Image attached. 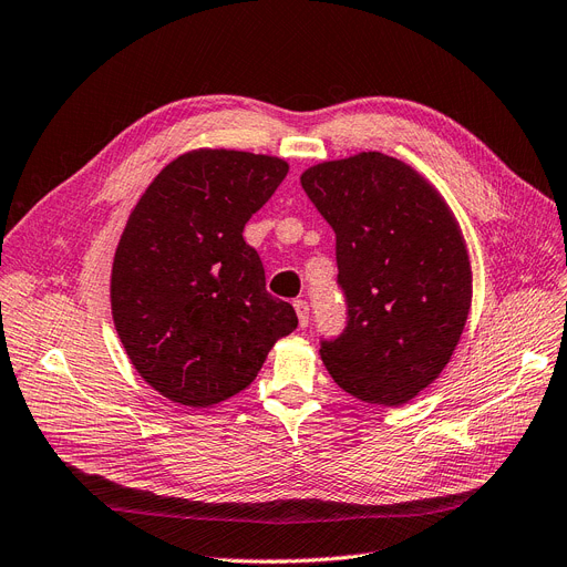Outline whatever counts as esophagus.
<instances>
[{
  "label": "esophagus",
  "mask_w": 567,
  "mask_h": 567,
  "mask_svg": "<svg viewBox=\"0 0 567 567\" xmlns=\"http://www.w3.org/2000/svg\"><path fill=\"white\" fill-rule=\"evenodd\" d=\"M293 310H297V315H299V324H301V327H308V319H310V306H308V301L297 299V301H293Z\"/></svg>",
  "instance_id": "34e87169"
}]
</instances>
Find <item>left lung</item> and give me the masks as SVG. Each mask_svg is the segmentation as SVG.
<instances>
[{
    "mask_svg": "<svg viewBox=\"0 0 567 567\" xmlns=\"http://www.w3.org/2000/svg\"><path fill=\"white\" fill-rule=\"evenodd\" d=\"M308 199L336 234L348 324L322 338L333 382L354 399L403 405L450 363L473 297L465 240L412 166L359 153L303 171Z\"/></svg>",
    "mask_w": 567,
    "mask_h": 567,
    "instance_id": "obj_1",
    "label": "left lung"
}]
</instances>
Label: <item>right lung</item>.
Listing matches in <instances>:
<instances>
[{
    "label": "right lung",
    "instance_id": "right-lung-1",
    "mask_svg": "<svg viewBox=\"0 0 567 567\" xmlns=\"http://www.w3.org/2000/svg\"><path fill=\"white\" fill-rule=\"evenodd\" d=\"M287 171L268 155L194 151L166 164L132 210L111 310L122 348L164 399L227 401L297 329V312L266 291L264 264L243 238Z\"/></svg>",
    "mask_w": 567,
    "mask_h": 567
}]
</instances>
